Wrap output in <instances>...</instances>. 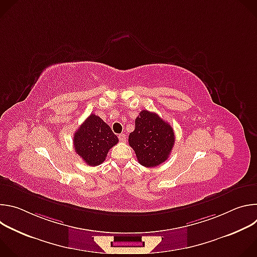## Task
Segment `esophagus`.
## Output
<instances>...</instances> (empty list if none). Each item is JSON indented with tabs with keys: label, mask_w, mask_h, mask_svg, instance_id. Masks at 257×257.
I'll return each instance as SVG.
<instances>
[{
	"label": "esophagus",
	"mask_w": 257,
	"mask_h": 257,
	"mask_svg": "<svg viewBox=\"0 0 257 257\" xmlns=\"http://www.w3.org/2000/svg\"><path fill=\"white\" fill-rule=\"evenodd\" d=\"M118 137H119V139H120L121 142H125L126 139H127V136H126L125 134H119Z\"/></svg>",
	"instance_id": "esophagus-1"
}]
</instances>
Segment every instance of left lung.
Masks as SVG:
<instances>
[{
    "label": "left lung",
    "instance_id": "obj_1",
    "mask_svg": "<svg viewBox=\"0 0 257 257\" xmlns=\"http://www.w3.org/2000/svg\"><path fill=\"white\" fill-rule=\"evenodd\" d=\"M175 142L172 126L156 113L146 109L135 120V129L129 135V145L140 165L157 167L168 160Z\"/></svg>",
    "mask_w": 257,
    "mask_h": 257
}]
</instances>
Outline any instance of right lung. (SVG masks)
<instances>
[{
  "instance_id": "1",
  "label": "right lung",
  "mask_w": 257,
  "mask_h": 257,
  "mask_svg": "<svg viewBox=\"0 0 257 257\" xmlns=\"http://www.w3.org/2000/svg\"><path fill=\"white\" fill-rule=\"evenodd\" d=\"M111 127L98 116L91 114L74 134V150L91 167L104 162L108 151L118 143Z\"/></svg>"
}]
</instances>
